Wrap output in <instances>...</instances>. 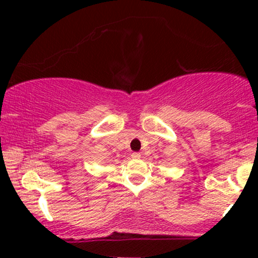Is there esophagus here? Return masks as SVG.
I'll return each mask as SVG.
<instances>
[{
  "instance_id": "esophagus-1",
  "label": "esophagus",
  "mask_w": 258,
  "mask_h": 258,
  "mask_svg": "<svg viewBox=\"0 0 258 258\" xmlns=\"http://www.w3.org/2000/svg\"><path fill=\"white\" fill-rule=\"evenodd\" d=\"M141 153H132V159H141Z\"/></svg>"
}]
</instances>
